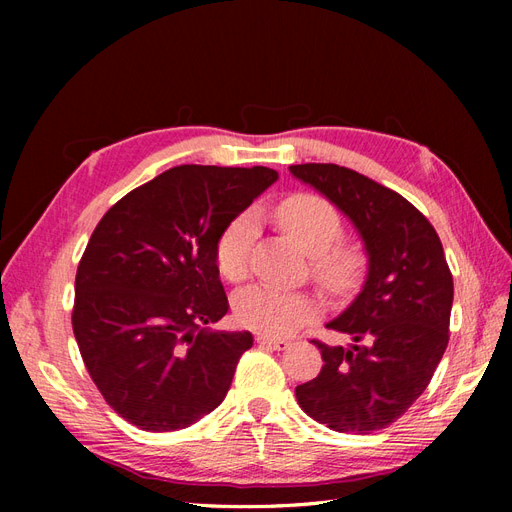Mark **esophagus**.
I'll list each match as a JSON object with an SVG mask.
<instances>
[{"mask_svg": "<svg viewBox=\"0 0 512 512\" xmlns=\"http://www.w3.org/2000/svg\"><path fill=\"white\" fill-rule=\"evenodd\" d=\"M256 342H258V346H267L273 350H284L288 346L286 339H277V337H269V335H258Z\"/></svg>", "mask_w": 512, "mask_h": 512, "instance_id": "1", "label": "esophagus"}]
</instances>
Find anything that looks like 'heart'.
<instances>
[{
  "label": "heart",
  "instance_id": "heart-1",
  "mask_svg": "<svg viewBox=\"0 0 512 512\" xmlns=\"http://www.w3.org/2000/svg\"><path fill=\"white\" fill-rule=\"evenodd\" d=\"M277 222L312 256L314 280L331 294H348L361 284L367 258L359 243H337L342 218L327 198L292 194L275 211ZM258 237L254 211L232 218L215 241V262L228 282H241L250 273L252 247ZM318 301L307 292L254 284L237 294L235 314L243 327L265 335H288L316 318Z\"/></svg>",
  "mask_w": 512,
  "mask_h": 512
}]
</instances>
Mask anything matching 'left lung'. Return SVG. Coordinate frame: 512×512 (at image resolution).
<instances>
[{
	"label": "left lung",
	"instance_id": "obj_1",
	"mask_svg": "<svg viewBox=\"0 0 512 512\" xmlns=\"http://www.w3.org/2000/svg\"><path fill=\"white\" fill-rule=\"evenodd\" d=\"M290 173L346 215L367 254L361 292L327 324L352 344L314 342L324 365L294 393L333 431H378L421 397L442 359L453 275L438 232L401 194L337 164H294Z\"/></svg>",
	"mask_w": 512,
	"mask_h": 512
}]
</instances>
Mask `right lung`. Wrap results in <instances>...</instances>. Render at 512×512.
Segmentation results:
<instances>
[{"label":"right lung","instance_id":"obj_1","mask_svg":"<svg viewBox=\"0 0 512 512\" xmlns=\"http://www.w3.org/2000/svg\"><path fill=\"white\" fill-rule=\"evenodd\" d=\"M275 181L265 166H175L123 196L91 235L72 329L106 404L138 429L190 427L224 401L254 337L209 329L228 312L215 241Z\"/></svg>","mask_w":512,"mask_h":512}]
</instances>
